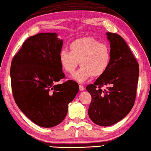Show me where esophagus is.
I'll list each match as a JSON object with an SVG mask.
<instances>
[{"mask_svg": "<svg viewBox=\"0 0 151 151\" xmlns=\"http://www.w3.org/2000/svg\"><path fill=\"white\" fill-rule=\"evenodd\" d=\"M79 88H80V90L81 91H83L84 90V86H82V85H81V84L79 85Z\"/></svg>", "mask_w": 151, "mask_h": 151, "instance_id": "esophagus-1", "label": "esophagus"}]
</instances>
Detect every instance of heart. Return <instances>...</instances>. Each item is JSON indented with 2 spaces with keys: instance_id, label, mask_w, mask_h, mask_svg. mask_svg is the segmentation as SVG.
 <instances>
[{
  "instance_id": "b5f03b06",
  "label": "heart",
  "mask_w": 151,
  "mask_h": 151,
  "mask_svg": "<svg viewBox=\"0 0 151 151\" xmlns=\"http://www.w3.org/2000/svg\"><path fill=\"white\" fill-rule=\"evenodd\" d=\"M69 48L70 52L61 50L58 58L63 69L68 73H73L80 62L81 67L72 76L78 82H86L91 76L99 77L110 65V47L93 37L76 39L71 43Z\"/></svg>"
}]
</instances>
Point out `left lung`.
I'll use <instances>...</instances> for the list:
<instances>
[{
	"label": "left lung",
	"mask_w": 151,
	"mask_h": 151,
	"mask_svg": "<svg viewBox=\"0 0 151 151\" xmlns=\"http://www.w3.org/2000/svg\"><path fill=\"white\" fill-rule=\"evenodd\" d=\"M110 43L111 60L108 69L93 84L86 86L92 100L88 116L100 126L112 125L132 110L136 96L139 65L129 47L119 35L107 32ZM108 86L102 90L101 87Z\"/></svg>",
	"instance_id": "obj_1"
}]
</instances>
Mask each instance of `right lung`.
<instances>
[{
	"label": "right lung",
	"mask_w": 151,
	"mask_h": 151,
	"mask_svg": "<svg viewBox=\"0 0 151 151\" xmlns=\"http://www.w3.org/2000/svg\"><path fill=\"white\" fill-rule=\"evenodd\" d=\"M55 32L30 37L14 56L11 82L15 101L30 121L42 127L62 122L79 91L77 82H58L65 74L59 62L63 41Z\"/></svg>",
	"instance_id": "add662e5"
}]
</instances>
